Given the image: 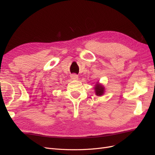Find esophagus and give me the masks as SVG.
<instances>
[{"label":"esophagus","instance_id":"esophagus-1","mask_svg":"<svg viewBox=\"0 0 155 155\" xmlns=\"http://www.w3.org/2000/svg\"><path fill=\"white\" fill-rule=\"evenodd\" d=\"M78 76L76 74H72L71 76V79H72V80H78Z\"/></svg>","mask_w":155,"mask_h":155}]
</instances>
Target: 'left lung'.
Instances as JSON below:
<instances>
[{"instance_id":"left-lung-1","label":"left lung","mask_w":155,"mask_h":155,"mask_svg":"<svg viewBox=\"0 0 155 155\" xmlns=\"http://www.w3.org/2000/svg\"><path fill=\"white\" fill-rule=\"evenodd\" d=\"M94 92L95 94L97 96H101L104 94L105 93V87L102 85L101 83H99V81L97 82L94 86Z\"/></svg>"}]
</instances>
